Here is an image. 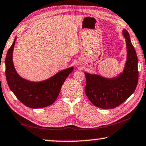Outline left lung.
Returning a JSON list of instances; mask_svg holds the SVG:
<instances>
[{
    "label": "left lung",
    "mask_w": 146,
    "mask_h": 146,
    "mask_svg": "<svg viewBox=\"0 0 146 146\" xmlns=\"http://www.w3.org/2000/svg\"><path fill=\"white\" fill-rule=\"evenodd\" d=\"M125 39L127 60L123 71L113 78L85 72V93L97 107L112 109L121 105L134 93L138 84V58L125 29L122 31Z\"/></svg>",
    "instance_id": "obj_1"
}]
</instances>
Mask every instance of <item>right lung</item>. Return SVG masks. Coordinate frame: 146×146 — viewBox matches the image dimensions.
<instances>
[{
	"instance_id": "1",
	"label": "right lung",
	"mask_w": 146,
	"mask_h": 146,
	"mask_svg": "<svg viewBox=\"0 0 146 146\" xmlns=\"http://www.w3.org/2000/svg\"><path fill=\"white\" fill-rule=\"evenodd\" d=\"M13 43L7 52L6 65V80L11 91L25 106L32 108L48 106L54 103L65 80L73 70V67L58 72L52 77L43 81L33 82L22 78L17 73L13 62Z\"/></svg>"
}]
</instances>
